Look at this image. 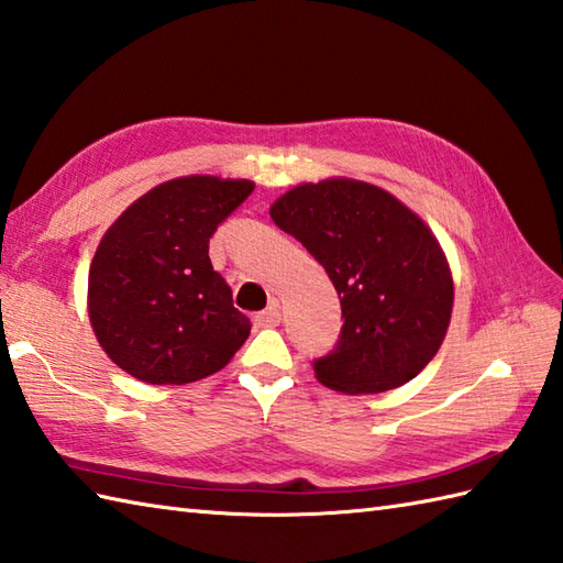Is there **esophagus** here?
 <instances>
[{
	"mask_svg": "<svg viewBox=\"0 0 563 563\" xmlns=\"http://www.w3.org/2000/svg\"><path fill=\"white\" fill-rule=\"evenodd\" d=\"M255 325H257V328H274V325H279V303L272 301V303L265 308V311L257 313V316H255Z\"/></svg>",
	"mask_w": 563,
	"mask_h": 563,
	"instance_id": "esophagus-1",
	"label": "esophagus"
}]
</instances>
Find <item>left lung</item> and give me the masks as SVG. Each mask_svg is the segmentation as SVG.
Here are the masks:
<instances>
[{
	"label": "left lung",
	"mask_w": 563,
	"mask_h": 563,
	"mask_svg": "<svg viewBox=\"0 0 563 563\" xmlns=\"http://www.w3.org/2000/svg\"><path fill=\"white\" fill-rule=\"evenodd\" d=\"M272 221L323 265L342 306V335L316 378L350 396L391 391L432 362L452 320L454 279L422 218L369 181L328 177L269 206Z\"/></svg>",
	"instance_id": "left-lung-1"
}]
</instances>
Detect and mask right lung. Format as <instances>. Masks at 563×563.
Masks as SVG:
<instances>
[{
    "instance_id": "right-lung-1",
    "label": "right lung",
    "mask_w": 563,
    "mask_h": 563,
    "mask_svg": "<svg viewBox=\"0 0 563 563\" xmlns=\"http://www.w3.org/2000/svg\"><path fill=\"white\" fill-rule=\"evenodd\" d=\"M255 181L189 175L135 199L99 240L87 313L107 357L145 384H191L221 372L250 320L213 272L209 238Z\"/></svg>"
}]
</instances>
